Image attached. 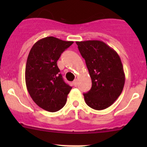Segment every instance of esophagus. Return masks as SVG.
Returning <instances> with one entry per match:
<instances>
[{
  "instance_id": "obj_1",
  "label": "esophagus",
  "mask_w": 147,
  "mask_h": 147,
  "mask_svg": "<svg viewBox=\"0 0 147 147\" xmlns=\"http://www.w3.org/2000/svg\"><path fill=\"white\" fill-rule=\"evenodd\" d=\"M78 80H75L73 81V84L74 86H77V84H78Z\"/></svg>"
}]
</instances>
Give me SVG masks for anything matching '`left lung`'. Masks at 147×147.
Segmentation results:
<instances>
[{"instance_id":"1","label":"left lung","mask_w":147,"mask_h":147,"mask_svg":"<svg viewBox=\"0 0 147 147\" xmlns=\"http://www.w3.org/2000/svg\"><path fill=\"white\" fill-rule=\"evenodd\" d=\"M92 80V87L84 93L90 107L102 110L110 107L122 92L125 82L119 55L102 41L76 42Z\"/></svg>"}]
</instances>
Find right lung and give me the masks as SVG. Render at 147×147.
Segmentation results:
<instances>
[{"label": "right lung", "mask_w": 147, "mask_h": 147, "mask_svg": "<svg viewBox=\"0 0 147 147\" xmlns=\"http://www.w3.org/2000/svg\"><path fill=\"white\" fill-rule=\"evenodd\" d=\"M72 43L46 37L37 41L28 55L26 67L28 91L35 104L47 112L61 109L72 89L63 80L57 61Z\"/></svg>", "instance_id": "1"}]
</instances>
